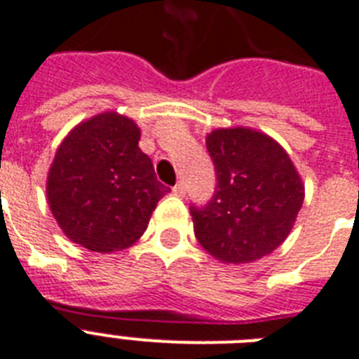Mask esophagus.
Masks as SVG:
<instances>
[{"instance_id":"esophagus-1","label":"esophagus","mask_w":359,"mask_h":359,"mask_svg":"<svg viewBox=\"0 0 359 359\" xmlns=\"http://www.w3.org/2000/svg\"><path fill=\"white\" fill-rule=\"evenodd\" d=\"M172 192L174 194H176V196H180V198H183L185 196V183L183 182H180V183H176V185L172 187Z\"/></svg>"}]
</instances>
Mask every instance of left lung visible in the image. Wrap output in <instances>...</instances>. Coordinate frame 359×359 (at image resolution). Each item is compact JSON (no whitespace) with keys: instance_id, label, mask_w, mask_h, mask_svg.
I'll list each match as a JSON object with an SVG mask.
<instances>
[{"instance_id":"8db88e82","label":"left lung","mask_w":359,"mask_h":359,"mask_svg":"<svg viewBox=\"0 0 359 359\" xmlns=\"http://www.w3.org/2000/svg\"><path fill=\"white\" fill-rule=\"evenodd\" d=\"M207 150L216 172L215 194L205 205L189 207L201 248L229 264L277 250L304 200L288 154L250 128L215 130L207 135Z\"/></svg>"}]
</instances>
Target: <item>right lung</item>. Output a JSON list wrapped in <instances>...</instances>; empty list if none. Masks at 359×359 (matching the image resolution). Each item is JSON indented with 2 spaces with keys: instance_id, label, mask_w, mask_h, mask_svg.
<instances>
[{
  "instance_id": "1",
  "label": "right lung",
  "mask_w": 359,
  "mask_h": 359,
  "mask_svg": "<svg viewBox=\"0 0 359 359\" xmlns=\"http://www.w3.org/2000/svg\"><path fill=\"white\" fill-rule=\"evenodd\" d=\"M139 135L133 121L102 114L76 126L56 152L47 177L49 205L62 231L90 251L132 245L170 191L137 147Z\"/></svg>"
}]
</instances>
